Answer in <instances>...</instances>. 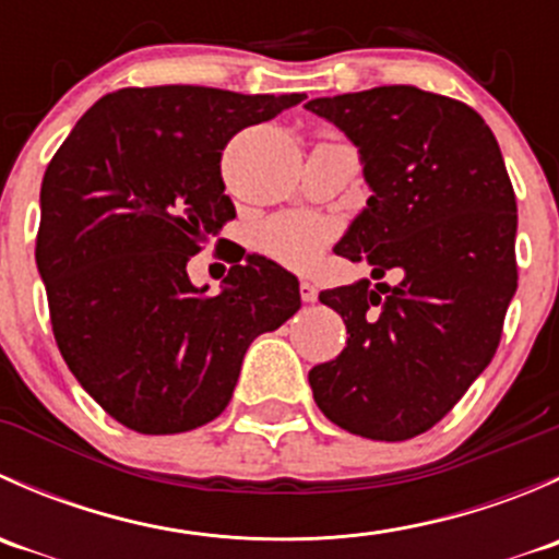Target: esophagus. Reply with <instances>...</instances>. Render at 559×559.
I'll return each mask as SVG.
<instances>
[{"label": "esophagus", "instance_id": "obj_1", "mask_svg": "<svg viewBox=\"0 0 559 559\" xmlns=\"http://www.w3.org/2000/svg\"><path fill=\"white\" fill-rule=\"evenodd\" d=\"M300 297L302 302H316L319 300V289L313 284H308V281H300Z\"/></svg>", "mask_w": 559, "mask_h": 559}]
</instances>
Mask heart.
<instances>
[{"instance_id": "1", "label": "heart", "mask_w": 559, "mask_h": 559, "mask_svg": "<svg viewBox=\"0 0 559 559\" xmlns=\"http://www.w3.org/2000/svg\"><path fill=\"white\" fill-rule=\"evenodd\" d=\"M332 240H335V224L302 211L267 218L253 233V246L262 257L297 273L313 270Z\"/></svg>"}]
</instances>
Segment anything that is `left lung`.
<instances>
[{
    "instance_id": "left-lung-1",
    "label": "left lung",
    "mask_w": 559,
    "mask_h": 559,
    "mask_svg": "<svg viewBox=\"0 0 559 559\" xmlns=\"http://www.w3.org/2000/svg\"><path fill=\"white\" fill-rule=\"evenodd\" d=\"M308 110L362 154L368 207L335 253L389 270L321 292L346 348L308 373L321 414L370 441L421 436L492 362L516 292V197L471 105L416 86L319 97Z\"/></svg>"
}]
</instances>
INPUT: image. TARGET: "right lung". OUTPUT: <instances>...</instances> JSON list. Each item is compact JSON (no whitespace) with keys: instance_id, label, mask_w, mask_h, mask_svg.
Instances as JSON below:
<instances>
[{"instance_id":"right-lung-1","label":"right lung","mask_w":559,"mask_h":559,"mask_svg":"<svg viewBox=\"0 0 559 559\" xmlns=\"http://www.w3.org/2000/svg\"><path fill=\"white\" fill-rule=\"evenodd\" d=\"M302 99L118 88L50 159L35 259L56 346L129 430L175 436L216 419L253 337L300 308L297 278L270 259L233 264L218 295L191 286L186 262L235 218L222 178L229 140Z\"/></svg>"}]
</instances>
